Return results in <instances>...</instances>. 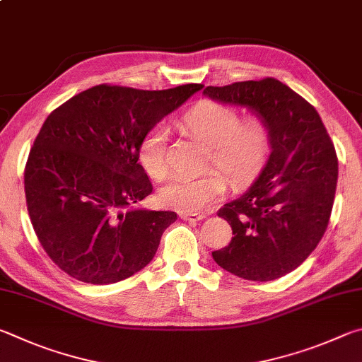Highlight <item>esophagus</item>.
<instances>
[{
  "mask_svg": "<svg viewBox=\"0 0 362 362\" xmlns=\"http://www.w3.org/2000/svg\"><path fill=\"white\" fill-rule=\"evenodd\" d=\"M180 218L185 221H202L206 218L205 213H191V211H181Z\"/></svg>",
  "mask_w": 362,
  "mask_h": 362,
  "instance_id": "34e87169",
  "label": "esophagus"
}]
</instances>
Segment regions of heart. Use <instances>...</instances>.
Masks as SVG:
<instances>
[{
	"label": "heart",
	"mask_w": 362,
	"mask_h": 362,
	"mask_svg": "<svg viewBox=\"0 0 362 362\" xmlns=\"http://www.w3.org/2000/svg\"><path fill=\"white\" fill-rule=\"evenodd\" d=\"M182 130L208 146V163H214L233 182H243L256 173L269 152L270 135L264 120H240L237 107L202 101L186 112ZM139 163L149 176L167 173V133L162 127L146 133L138 148ZM226 191V180L218 170L199 176H175L158 191L160 204L180 211L195 213Z\"/></svg>",
	"instance_id": "heart-1"
}]
</instances>
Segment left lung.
Wrapping results in <instances>:
<instances>
[{
    "mask_svg": "<svg viewBox=\"0 0 362 362\" xmlns=\"http://www.w3.org/2000/svg\"><path fill=\"white\" fill-rule=\"evenodd\" d=\"M204 95L248 107L270 135L261 173L219 210L233 237L213 259L245 280H276L299 267L325 235L339 176L334 144L315 107L274 78L210 86Z\"/></svg>",
    "mask_w": 362,
    "mask_h": 362,
    "instance_id": "obj_1",
    "label": "left lung"
}]
</instances>
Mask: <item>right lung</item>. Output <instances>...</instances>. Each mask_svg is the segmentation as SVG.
I'll use <instances>...</instances> for the list:
<instances>
[{
    "mask_svg": "<svg viewBox=\"0 0 362 362\" xmlns=\"http://www.w3.org/2000/svg\"><path fill=\"white\" fill-rule=\"evenodd\" d=\"M202 88L101 84L49 114L25 167V197L41 246L69 276L111 284L152 261L177 216L139 205L152 192L139 143Z\"/></svg>",
    "mask_w": 362,
    "mask_h": 362,
    "instance_id": "obj_1",
    "label": "right lung"
}]
</instances>
